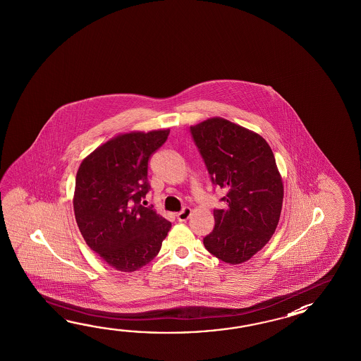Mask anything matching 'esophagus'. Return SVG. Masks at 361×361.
<instances>
[{
	"instance_id": "34e87169",
	"label": "esophagus",
	"mask_w": 361,
	"mask_h": 361,
	"mask_svg": "<svg viewBox=\"0 0 361 361\" xmlns=\"http://www.w3.org/2000/svg\"><path fill=\"white\" fill-rule=\"evenodd\" d=\"M191 209L190 207H184L182 212H179L177 214V219L179 222H185L190 216H191Z\"/></svg>"
}]
</instances>
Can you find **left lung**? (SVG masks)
<instances>
[{
	"label": "left lung",
	"mask_w": 361,
	"mask_h": 361,
	"mask_svg": "<svg viewBox=\"0 0 361 361\" xmlns=\"http://www.w3.org/2000/svg\"><path fill=\"white\" fill-rule=\"evenodd\" d=\"M190 131L212 183L227 191L204 245L221 261L243 263L269 243L280 219L284 187L275 156L261 135L221 117Z\"/></svg>",
	"instance_id": "1"
}]
</instances>
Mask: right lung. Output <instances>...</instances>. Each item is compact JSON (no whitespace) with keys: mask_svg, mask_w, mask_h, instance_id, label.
I'll list each match as a JSON object with an SVG mask.
<instances>
[{"mask_svg":"<svg viewBox=\"0 0 361 361\" xmlns=\"http://www.w3.org/2000/svg\"><path fill=\"white\" fill-rule=\"evenodd\" d=\"M170 130L129 133L98 147L81 162L73 209L92 252L111 267L133 272L152 261L171 223L140 201L151 190L148 160Z\"/></svg>","mask_w":361,"mask_h":361,"instance_id":"add662e5","label":"right lung"}]
</instances>
